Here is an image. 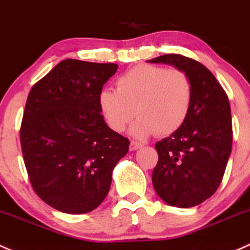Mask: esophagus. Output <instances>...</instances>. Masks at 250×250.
Returning a JSON list of instances; mask_svg holds the SVG:
<instances>
[{
	"label": "esophagus",
	"instance_id": "esophagus-1",
	"mask_svg": "<svg viewBox=\"0 0 250 250\" xmlns=\"http://www.w3.org/2000/svg\"><path fill=\"white\" fill-rule=\"evenodd\" d=\"M141 146H143V145H141L140 143H136V141H132V143H130L129 148H130V151H136V149L140 148Z\"/></svg>",
	"mask_w": 250,
	"mask_h": 250
}]
</instances>
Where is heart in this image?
Here are the masks:
<instances>
[{
  "instance_id": "heart-1",
  "label": "heart",
  "mask_w": 250,
  "mask_h": 250,
  "mask_svg": "<svg viewBox=\"0 0 250 250\" xmlns=\"http://www.w3.org/2000/svg\"><path fill=\"white\" fill-rule=\"evenodd\" d=\"M193 101V86L187 73L140 64L121 75L116 90L103 88L98 105L106 125L123 132L135 114L132 135L146 138L156 133L172 134L187 120Z\"/></svg>"
}]
</instances>
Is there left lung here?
I'll list each match as a JSON object with an SVG mask.
<instances>
[{"label":"left lung","mask_w":250,"mask_h":250,"mask_svg":"<svg viewBox=\"0 0 250 250\" xmlns=\"http://www.w3.org/2000/svg\"><path fill=\"white\" fill-rule=\"evenodd\" d=\"M187 73L193 101L187 120L156 144L158 163L152 172L156 193L170 206L188 208L215 193L232 146L231 109L227 93L200 62L169 54L149 60Z\"/></svg>","instance_id":"8db88e82"}]
</instances>
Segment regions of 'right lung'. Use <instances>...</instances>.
I'll list each match as a JSON object with an SVG mask.
<instances>
[{
	"label": "right lung",
	"mask_w": 250,
	"mask_h": 250,
	"mask_svg": "<svg viewBox=\"0 0 250 250\" xmlns=\"http://www.w3.org/2000/svg\"><path fill=\"white\" fill-rule=\"evenodd\" d=\"M115 63L68 59L38 81L26 102L21 149L31 185L57 211L81 214L103 202L129 140L107 127L99 92Z\"/></svg>",
	"instance_id": "add662e5"
}]
</instances>
